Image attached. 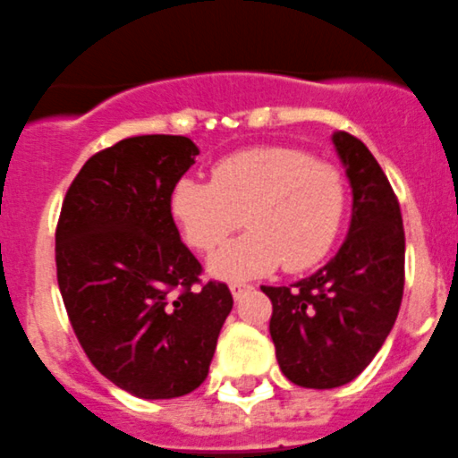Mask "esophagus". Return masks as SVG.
<instances>
[{
	"label": "esophagus",
	"mask_w": 458,
	"mask_h": 458,
	"mask_svg": "<svg viewBox=\"0 0 458 458\" xmlns=\"http://www.w3.org/2000/svg\"><path fill=\"white\" fill-rule=\"evenodd\" d=\"M250 284H246V282H233V284H230V292H233V298L234 301H239V298L243 296V293L246 292H250Z\"/></svg>",
	"instance_id": "obj_1"
}]
</instances>
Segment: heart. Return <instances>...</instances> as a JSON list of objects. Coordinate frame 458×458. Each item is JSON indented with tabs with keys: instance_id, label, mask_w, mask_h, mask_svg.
Segmentation results:
<instances>
[{
	"instance_id": "heart-1",
	"label": "heart",
	"mask_w": 458,
	"mask_h": 458,
	"mask_svg": "<svg viewBox=\"0 0 458 458\" xmlns=\"http://www.w3.org/2000/svg\"><path fill=\"white\" fill-rule=\"evenodd\" d=\"M348 191L336 166L289 147L233 153L212 166V181L181 178L169 209L190 246L212 253L243 224L249 233L212 255L221 280H249L282 267L305 271L330 253Z\"/></svg>"
}]
</instances>
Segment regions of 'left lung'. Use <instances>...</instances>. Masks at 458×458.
<instances>
[{
	"label": "left lung",
	"mask_w": 458,
	"mask_h": 458,
	"mask_svg": "<svg viewBox=\"0 0 458 458\" xmlns=\"http://www.w3.org/2000/svg\"><path fill=\"white\" fill-rule=\"evenodd\" d=\"M352 190V219L339 253L289 287H262L280 370L305 388L352 382L373 361L400 311L404 228L386 174L361 140L332 135Z\"/></svg>",
	"instance_id": "1"
}]
</instances>
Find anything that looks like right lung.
Wrapping results in <instances>:
<instances>
[{
    "mask_svg": "<svg viewBox=\"0 0 458 458\" xmlns=\"http://www.w3.org/2000/svg\"><path fill=\"white\" fill-rule=\"evenodd\" d=\"M199 147L138 135L94 153L63 200L55 268L67 316L92 366L144 400L205 382L233 310L224 282L200 284L169 196Z\"/></svg>",
    "mask_w": 458,
    "mask_h": 458,
    "instance_id": "right-lung-1",
    "label": "right lung"
}]
</instances>
